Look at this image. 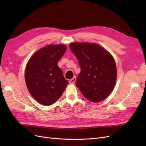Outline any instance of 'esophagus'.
<instances>
[{"instance_id": "1", "label": "esophagus", "mask_w": 146, "mask_h": 146, "mask_svg": "<svg viewBox=\"0 0 146 146\" xmlns=\"http://www.w3.org/2000/svg\"><path fill=\"white\" fill-rule=\"evenodd\" d=\"M76 77H74L70 79V81H69V83H71V84H73V83H75V82H76Z\"/></svg>"}]
</instances>
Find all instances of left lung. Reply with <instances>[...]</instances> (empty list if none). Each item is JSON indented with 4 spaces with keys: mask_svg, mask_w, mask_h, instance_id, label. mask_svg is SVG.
<instances>
[{
    "mask_svg": "<svg viewBox=\"0 0 146 146\" xmlns=\"http://www.w3.org/2000/svg\"><path fill=\"white\" fill-rule=\"evenodd\" d=\"M69 47L81 68L76 85L83 96L92 102L107 98L115 86L117 77L112 55L96 43L72 42Z\"/></svg>",
    "mask_w": 146,
    "mask_h": 146,
    "instance_id": "left-lung-1",
    "label": "left lung"
}]
</instances>
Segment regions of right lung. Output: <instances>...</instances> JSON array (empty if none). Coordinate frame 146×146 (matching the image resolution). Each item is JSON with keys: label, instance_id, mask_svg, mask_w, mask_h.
Instances as JSON below:
<instances>
[{"label": "right lung", "instance_id": "1", "mask_svg": "<svg viewBox=\"0 0 146 146\" xmlns=\"http://www.w3.org/2000/svg\"><path fill=\"white\" fill-rule=\"evenodd\" d=\"M66 48L63 44L42 47L32 56L26 66L25 79L29 91L43 105L54 104L69 84L57 64Z\"/></svg>", "mask_w": 146, "mask_h": 146}]
</instances>
